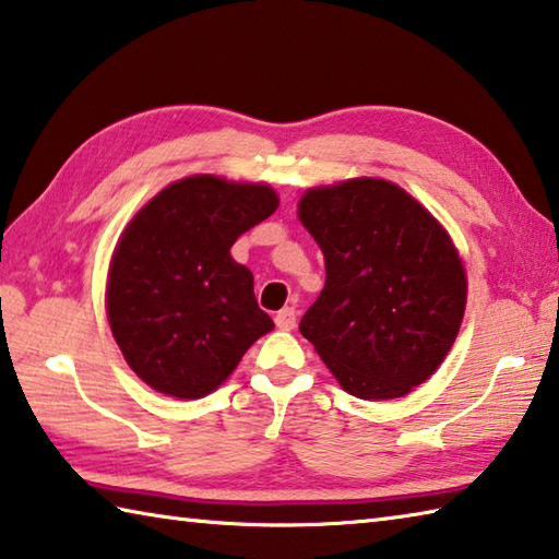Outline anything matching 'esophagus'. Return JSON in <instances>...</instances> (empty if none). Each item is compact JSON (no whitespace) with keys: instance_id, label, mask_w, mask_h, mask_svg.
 I'll list each match as a JSON object with an SVG mask.
<instances>
[{"instance_id":"obj_1","label":"esophagus","mask_w":559,"mask_h":559,"mask_svg":"<svg viewBox=\"0 0 559 559\" xmlns=\"http://www.w3.org/2000/svg\"><path fill=\"white\" fill-rule=\"evenodd\" d=\"M276 326L278 330H293L295 326V320H298V312H295V308H283L281 312H276Z\"/></svg>"}]
</instances>
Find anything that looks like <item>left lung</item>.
I'll return each mask as SVG.
<instances>
[{"instance_id":"1","label":"left lung","mask_w":559,"mask_h":559,"mask_svg":"<svg viewBox=\"0 0 559 559\" xmlns=\"http://www.w3.org/2000/svg\"><path fill=\"white\" fill-rule=\"evenodd\" d=\"M298 217L326 266L300 334L348 395L404 397L433 376L461 330L467 278L451 237L385 179L305 191Z\"/></svg>"}]
</instances>
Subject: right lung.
Wrapping results in <instances>:
<instances>
[{"mask_svg": "<svg viewBox=\"0 0 559 559\" xmlns=\"http://www.w3.org/2000/svg\"><path fill=\"white\" fill-rule=\"evenodd\" d=\"M276 207L269 183L195 174L162 189L128 223L108 266L106 310L128 366L152 390L205 397L273 330L254 276L229 247Z\"/></svg>", "mask_w": 559, "mask_h": 559, "instance_id": "obj_1", "label": "right lung"}]
</instances>
